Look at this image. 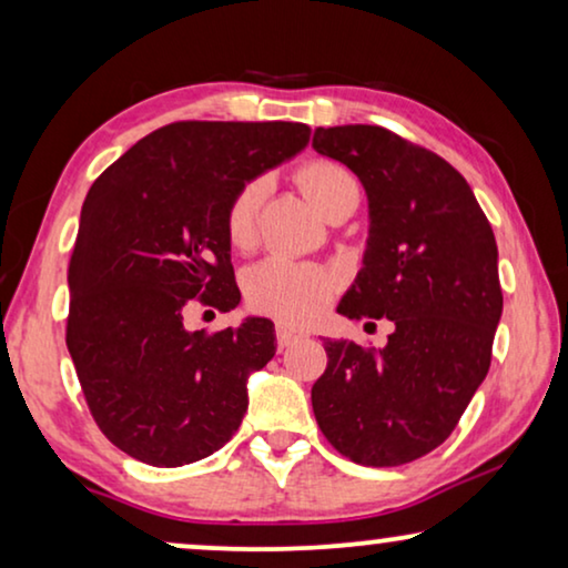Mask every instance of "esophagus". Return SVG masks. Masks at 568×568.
<instances>
[{
	"label": "esophagus",
	"instance_id": "obj_1",
	"mask_svg": "<svg viewBox=\"0 0 568 568\" xmlns=\"http://www.w3.org/2000/svg\"><path fill=\"white\" fill-rule=\"evenodd\" d=\"M300 338H302V333H300V331H294V328H290V325H284V323H278V325H276V341H278V348H286V346L297 344Z\"/></svg>",
	"mask_w": 568,
	"mask_h": 568
}]
</instances>
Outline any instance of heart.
Returning <instances> with one entry per match:
<instances>
[{
	"label": "heart",
	"mask_w": 568,
	"mask_h": 568,
	"mask_svg": "<svg viewBox=\"0 0 568 568\" xmlns=\"http://www.w3.org/2000/svg\"><path fill=\"white\" fill-rule=\"evenodd\" d=\"M297 181L321 214L336 206L338 201H359V189H356L352 173L336 162H307L305 168H300ZM268 191V178H255L232 196L227 214H224V230H227L232 245L247 247L255 243L258 212ZM333 290H336V278L331 271L313 266V263L286 258V255H268L245 271L247 302L286 323L313 321L325 302L331 300Z\"/></svg>",
	"instance_id": "heart-1"
}]
</instances>
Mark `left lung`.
Returning <instances> with one entry per match:
<instances>
[{
	"label": "left lung",
	"instance_id": "left-lung-1",
	"mask_svg": "<svg viewBox=\"0 0 568 568\" xmlns=\"http://www.w3.org/2000/svg\"><path fill=\"white\" fill-rule=\"evenodd\" d=\"M313 146L367 193V247L338 313L395 325L375 352L325 338L313 410L341 455L390 468L439 447L486 379L499 251L468 181L434 152L362 123L315 129Z\"/></svg>",
	"mask_w": 568,
	"mask_h": 568
}]
</instances>
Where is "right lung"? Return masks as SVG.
<instances>
[{
    "label": "right lung",
    "instance_id": "obj_1",
    "mask_svg": "<svg viewBox=\"0 0 568 568\" xmlns=\"http://www.w3.org/2000/svg\"><path fill=\"white\" fill-rule=\"evenodd\" d=\"M305 123L181 121L92 183L69 263L67 346L100 432L154 468L216 453L276 354L268 317L214 336L185 328L193 297L240 305L224 214L247 181L297 158Z\"/></svg>",
    "mask_w": 568,
    "mask_h": 568
}]
</instances>
